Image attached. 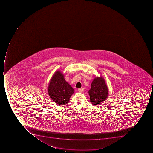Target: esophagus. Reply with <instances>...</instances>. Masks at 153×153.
<instances>
[{
    "label": "esophagus",
    "mask_w": 153,
    "mask_h": 153,
    "mask_svg": "<svg viewBox=\"0 0 153 153\" xmlns=\"http://www.w3.org/2000/svg\"><path fill=\"white\" fill-rule=\"evenodd\" d=\"M84 89V88H78V90L79 92H82L83 90Z\"/></svg>",
    "instance_id": "1"
}]
</instances>
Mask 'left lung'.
<instances>
[{"mask_svg": "<svg viewBox=\"0 0 153 153\" xmlns=\"http://www.w3.org/2000/svg\"><path fill=\"white\" fill-rule=\"evenodd\" d=\"M108 88L103 77H95L88 91L90 102L93 105L99 104L108 98Z\"/></svg>", "mask_w": 153, "mask_h": 153, "instance_id": "1", "label": "left lung"}]
</instances>
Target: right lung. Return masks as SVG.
Returning <instances> with one entry per match:
<instances>
[{
	"label": "right lung",
	"instance_id": "obj_1",
	"mask_svg": "<svg viewBox=\"0 0 153 153\" xmlns=\"http://www.w3.org/2000/svg\"><path fill=\"white\" fill-rule=\"evenodd\" d=\"M48 92L53 101L58 105H65L69 101L74 89L64 78L61 71H56L50 81Z\"/></svg>",
	"mask_w": 153,
	"mask_h": 153
}]
</instances>
